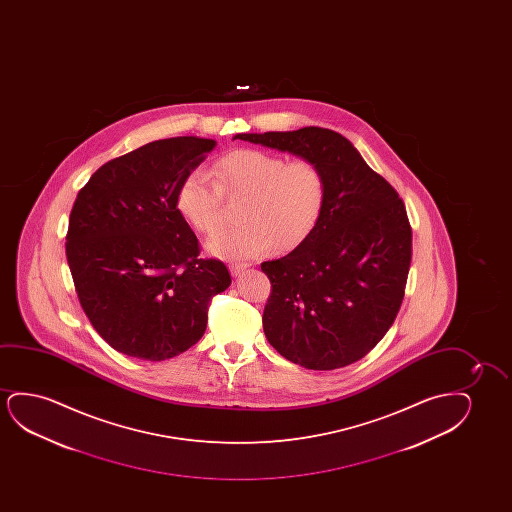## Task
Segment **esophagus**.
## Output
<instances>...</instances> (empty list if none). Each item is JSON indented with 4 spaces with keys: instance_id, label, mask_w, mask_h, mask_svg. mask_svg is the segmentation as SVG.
I'll return each mask as SVG.
<instances>
[{
    "instance_id": "obj_1",
    "label": "esophagus",
    "mask_w": 512,
    "mask_h": 512,
    "mask_svg": "<svg viewBox=\"0 0 512 512\" xmlns=\"http://www.w3.org/2000/svg\"><path fill=\"white\" fill-rule=\"evenodd\" d=\"M229 269H231V273L234 276H239V274L245 273L246 269H248V264H245V262H231Z\"/></svg>"
}]
</instances>
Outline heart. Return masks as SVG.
<instances>
[{
    "label": "heart",
    "instance_id": "1",
    "mask_svg": "<svg viewBox=\"0 0 512 512\" xmlns=\"http://www.w3.org/2000/svg\"><path fill=\"white\" fill-rule=\"evenodd\" d=\"M224 197L245 199L239 217L245 224L218 232L208 250L222 259H253L294 250L322 217L327 178L311 159L287 161L259 148L222 155L210 173L185 176L176 206L197 232L210 236L224 224Z\"/></svg>",
    "mask_w": 512,
    "mask_h": 512
}]
</instances>
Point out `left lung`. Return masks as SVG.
<instances>
[{"label": "left lung", "mask_w": 512, "mask_h": 512, "mask_svg": "<svg viewBox=\"0 0 512 512\" xmlns=\"http://www.w3.org/2000/svg\"><path fill=\"white\" fill-rule=\"evenodd\" d=\"M234 138L315 161L327 178L322 217L281 259L262 325L281 357L313 371L364 358L392 327L404 299L413 232L397 190L344 136L323 127Z\"/></svg>", "instance_id": "8db88e82"}]
</instances>
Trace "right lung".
I'll use <instances>...</instances> for the list:
<instances>
[{"instance_id":"1","label":"right lung","mask_w":512,"mask_h":512,"mask_svg":"<svg viewBox=\"0 0 512 512\" xmlns=\"http://www.w3.org/2000/svg\"><path fill=\"white\" fill-rule=\"evenodd\" d=\"M215 140L152 141L106 162L78 192L66 259L78 301L99 336L129 357L159 362L203 337L215 295L231 285L176 206L185 176Z\"/></svg>"}]
</instances>
